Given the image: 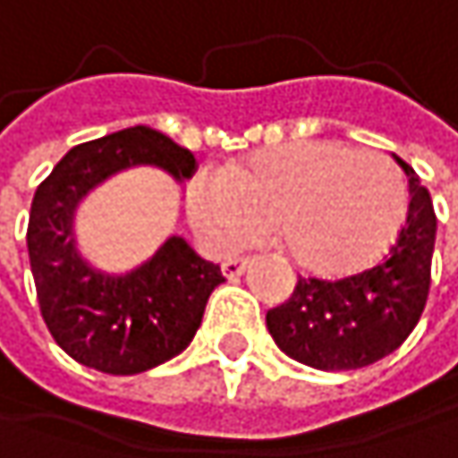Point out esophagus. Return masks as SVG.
Returning <instances> with one entry per match:
<instances>
[{"instance_id":"obj_1","label":"esophagus","mask_w":458,"mask_h":458,"mask_svg":"<svg viewBox=\"0 0 458 458\" xmlns=\"http://www.w3.org/2000/svg\"><path fill=\"white\" fill-rule=\"evenodd\" d=\"M245 267H248V259L245 256H232V259L224 261V275L226 277H237V275L245 272Z\"/></svg>"}]
</instances>
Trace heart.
<instances>
[{
  "label": "heart",
  "mask_w": 458,
  "mask_h": 458,
  "mask_svg": "<svg viewBox=\"0 0 458 458\" xmlns=\"http://www.w3.org/2000/svg\"><path fill=\"white\" fill-rule=\"evenodd\" d=\"M186 202L194 229L218 250L250 245L272 224L275 242L302 272L337 277L391 248L408 186L383 153L300 140L197 175Z\"/></svg>",
  "instance_id": "b5f03b06"
}]
</instances>
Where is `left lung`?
Listing matches in <instances>:
<instances>
[{
  "mask_svg": "<svg viewBox=\"0 0 458 458\" xmlns=\"http://www.w3.org/2000/svg\"><path fill=\"white\" fill-rule=\"evenodd\" d=\"M394 158L408 175L411 205L388 253L340 280L300 277L294 294L267 313L272 340L294 361L327 372L375 364L408 340L424 313L437 218L416 169Z\"/></svg>",
  "mask_w": 458,
  "mask_h": 458,
  "instance_id": "1",
  "label": "left lung"
}]
</instances>
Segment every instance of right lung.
Instances as JSON below:
<instances>
[{
  "label": "right lung",
  "instance_id": "obj_1",
  "mask_svg": "<svg viewBox=\"0 0 458 458\" xmlns=\"http://www.w3.org/2000/svg\"><path fill=\"white\" fill-rule=\"evenodd\" d=\"M153 164L175 181L197 158L150 126H131L72 148L37 186L26 242L47 332L75 361L107 375H137L178 356L197 335L221 267L169 237L129 272L89 264L72 232L81 199L126 166Z\"/></svg>",
  "mask_w": 458,
  "mask_h": 458
}]
</instances>
